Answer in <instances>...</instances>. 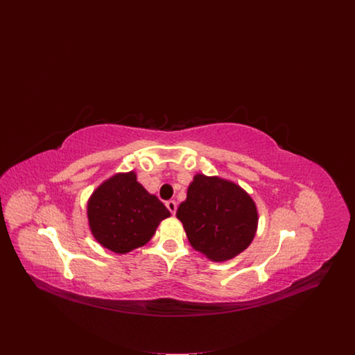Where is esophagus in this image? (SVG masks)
Returning a JSON list of instances; mask_svg holds the SVG:
<instances>
[{
	"label": "esophagus",
	"mask_w": 355,
	"mask_h": 355,
	"mask_svg": "<svg viewBox=\"0 0 355 355\" xmlns=\"http://www.w3.org/2000/svg\"><path fill=\"white\" fill-rule=\"evenodd\" d=\"M166 207L171 212V215H175V212H177V202L175 200H167Z\"/></svg>",
	"instance_id": "1"
}]
</instances>
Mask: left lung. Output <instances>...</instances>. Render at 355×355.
<instances>
[{
  "label": "left lung",
  "instance_id": "1",
  "mask_svg": "<svg viewBox=\"0 0 355 355\" xmlns=\"http://www.w3.org/2000/svg\"><path fill=\"white\" fill-rule=\"evenodd\" d=\"M191 245L214 261H226L245 250L256 234L254 202L236 184L195 175L187 199L178 207Z\"/></svg>",
  "mask_w": 355,
  "mask_h": 355
}]
</instances>
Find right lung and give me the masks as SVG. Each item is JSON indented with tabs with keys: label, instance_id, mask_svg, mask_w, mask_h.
I'll use <instances>...</instances> for the list:
<instances>
[{
	"label": "right lung",
	"instance_id": "right-lung-1",
	"mask_svg": "<svg viewBox=\"0 0 355 355\" xmlns=\"http://www.w3.org/2000/svg\"><path fill=\"white\" fill-rule=\"evenodd\" d=\"M168 216L163 202L136 181L133 171L118 174L99 185L88 202L94 237L119 254L144 245Z\"/></svg>",
	"mask_w": 355,
	"mask_h": 355
}]
</instances>
